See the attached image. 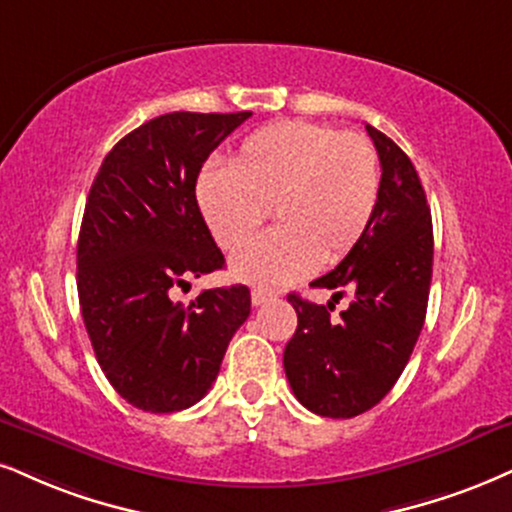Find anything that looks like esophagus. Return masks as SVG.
Segmentation results:
<instances>
[{
  "label": "esophagus",
  "instance_id": "1",
  "mask_svg": "<svg viewBox=\"0 0 512 512\" xmlns=\"http://www.w3.org/2000/svg\"><path fill=\"white\" fill-rule=\"evenodd\" d=\"M273 299H275V292H268V289H254V292H251V304L254 306H263Z\"/></svg>",
  "mask_w": 512,
  "mask_h": 512
}]
</instances>
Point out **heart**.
<instances>
[{"mask_svg":"<svg viewBox=\"0 0 512 512\" xmlns=\"http://www.w3.org/2000/svg\"><path fill=\"white\" fill-rule=\"evenodd\" d=\"M380 199V163L358 132L311 121H277L246 135L230 168L208 163L197 204L227 251L261 230L268 208L277 227L232 258V275L254 287L304 280L318 263L349 256L368 232Z\"/></svg>","mask_w":512,"mask_h":512,"instance_id":"1","label":"heart"}]
</instances>
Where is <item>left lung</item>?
<instances>
[{"mask_svg":"<svg viewBox=\"0 0 512 512\" xmlns=\"http://www.w3.org/2000/svg\"><path fill=\"white\" fill-rule=\"evenodd\" d=\"M382 180L368 232L344 261L311 287L352 294L339 319L335 304L318 306L289 294L294 337L285 346V372L294 396L323 418H353L377 406L406 368L425 325L432 282V216L418 170L384 132L365 125Z\"/></svg>","mask_w":512,"mask_h":512,"instance_id":"1","label":"left lung"}]
</instances>
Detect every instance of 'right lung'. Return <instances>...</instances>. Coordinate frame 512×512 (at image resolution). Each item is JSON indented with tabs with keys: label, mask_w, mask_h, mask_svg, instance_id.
Instances as JSON below:
<instances>
[{
	"label": "right lung",
	"mask_w": 512,
	"mask_h": 512,
	"mask_svg": "<svg viewBox=\"0 0 512 512\" xmlns=\"http://www.w3.org/2000/svg\"><path fill=\"white\" fill-rule=\"evenodd\" d=\"M251 111L151 118L113 147L92 182L78 237V296L111 387L147 413L194 406L216 382L232 334L251 313L249 287L170 299L225 266L197 204L213 149Z\"/></svg>",
	"instance_id": "add662e5"
}]
</instances>
